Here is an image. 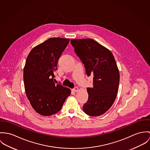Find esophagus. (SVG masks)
Returning <instances> with one entry per match:
<instances>
[{
    "label": "esophagus",
    "instance_id": "obj_1",
    "mask_svg": "<svg viewBox=\"0 0 150 150\" xmlns=\"http://www.w3.org/2000/svg\"><path fill=\"white\" fill-rule=\"evenodd\" d=\"M78 90H79V88L77 87H74V88L72 89V91H73L74 92H77Z\"/></svg>",
    "mask_w": 150,
    "mask_h": 150
}]
</instances>
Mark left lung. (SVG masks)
Returning <instances> with one entry per match:
<instances>
[{"label": "left lung", "instance_id": "obj_1", "mask_svg": "<svg viewBox=\"0 0 150 150\" xmlns=\"http://www.w3.org/2000/svg\"><path fill=\"white\" fill-rule=\"evenodd\" d=\"M77 56L82 62L88 76L93 75V87L87 88L88 98L83 106L91 116L104 114L116 98L120 74L112 53L91 39L71 40Z\"/></svg>", "mask_w": 150, "mask_h": 150}]
</instances>
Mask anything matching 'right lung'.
I'll use <instances>...</instances> for the list:
<instances>
[{"label":"right lung","mask_w":150,"mask_h":150,"mask_svg":"<svg viewBox=\"0 0 150 150\" xmlns=\"http://www.w3.org/2000/svg\"><path fill=\"white\" fill-rule=\"evenodd\" d=\"M69 38L53 37L30 52L23 69L26 96L38 114L49 116L59 112L71 90L54 82L58 60Z\"/></svg>","instance_id":"1"}]
</instances>
